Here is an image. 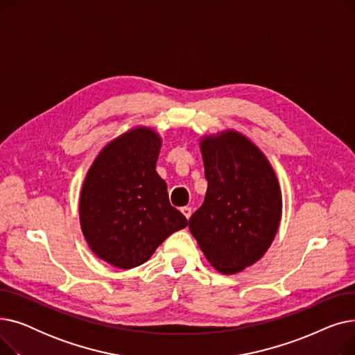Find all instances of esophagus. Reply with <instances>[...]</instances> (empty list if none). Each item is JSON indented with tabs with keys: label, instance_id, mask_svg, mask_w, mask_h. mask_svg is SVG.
Instances as JSON below:
<instances>
[{
	"label": "esophagus",
	"instance_id": "obj_1",
	"mask_svg": "<svg viewBox=\"0 0 355 355\" xmlns=\"http://www.w3.org/2000/svg\"><path fill=\"white\" fill-rule=\"evenodd\" d=\"M181 213L184 214L185 218H190L191 217V207H181Z\"/></svg>",
	"mask_w": 355,
	"mask_h": 355
}]
</instances>
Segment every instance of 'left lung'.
<instances>
[{"label": "left lung", "mask_w": 355, "mask_h": 355, "mask_svg": "<svg viewBox=\"0 0 355 355\" xmlns=\"http://www.w3.org/2000/svg\"><path fill=\"white\" fill-rule=\"evenodd\" d=\"M200 145L209 185L189 227L218 272L237 273L272 245L282 216L281 189L263 153L236 130L204 137Z\"/></svg>", "instance_id": "obj_1"}]
</instances>
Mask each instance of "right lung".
<instances>
[{
	"instance_id": "right-lung-1",
	"label": "right lung",
	"mask_w": 355,
	"mask_h": 355,
	"mask_svg": "<svg viewBox=\"0 0 355 355\" xmlns=\"http://www.w3.org/2000/svg\"><path fill=\"white\" fill-rule=\"evenodd\" d=\"M161 144L153 129H130L102 149L86 174L82 232L92 252L115 268L145 263L168 236L189 225L155 171Z\"/></svg>"
}]
</instances>
